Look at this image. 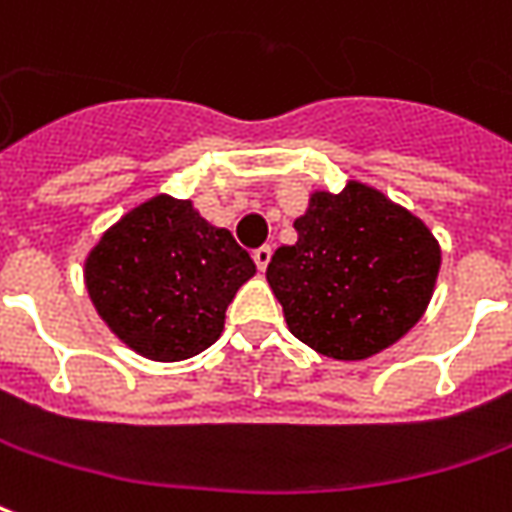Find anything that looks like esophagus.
I'll return each instance as SVG.
<instances>
[{
	"label": "esophagus",
	"mask_w": 512,
	"mask_h": 512,
	"mask_svg": "<svg viewBox=\"0 0 512 512\" xmlns=\"http://www.w3.org/2000/svg\"><path fill=\"white\" fill-rule=\"evenodd\" d=\"M252 257H255V263L260 271H266L268 260H271V246H257L255 252H252Z\"/></svg>",
	"instance_id": "esophagus-1"
}]
</instances>
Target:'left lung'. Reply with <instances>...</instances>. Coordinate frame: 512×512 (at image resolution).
<instances>
[{"label":"left lung","mask_w":512,"mask_h":512,"mask_svg":"<svg viewBox=\"0 0 512 512\" xmlns=\"http://www.w3.org/2000/svg\"><path fill=\"white\" fill-rule=\"evenodd\" d=\"M266 280L288 330L332 360H366L405 338L427 313L441 244L424 221L380 188L346 180L318 188L293 221Z\"/></svg>","instance_id":"1"}]
</instances>
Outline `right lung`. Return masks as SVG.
<instances>
[{
  "instance_id": "add662e5",
  "label": "right lung",
  "mask_w": 512,
  "mask_h": 512,
  "mask_svg": "<svg viewBox=\"0 0 512 512\" xmlns=\"http://www.w3.org/2000/svg\"><path fill=\"white\" fill-rule=\"evenodd\" d=\"M255 271L232 232L202 219L191 199L157 194L102 232L82 277L121 343L177 363L219 341L227 305Z\"/></svg>"
}]
</instances>
